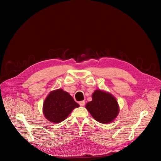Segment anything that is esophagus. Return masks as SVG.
<instances>
[{"instance_id":"obj_1","label":"esophagus","mask_w":161,"mask_h":161,"mask_svg":"<svg viewBox=\"0 0 161 161\" xmlns=\"http://www.w3.org/2000/svg\"><path fill=\"white\" fill-rule=\"evenodd\" d=\"M85 101H81L79 102V104H80L81 106H83L85 105Z\"/></svg>"}]
</instances>
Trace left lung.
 I'll list each match as a JSON object with an SVG mask.
<instances>
[{"label": "left lung", "instance_id": "1", "mask_svg": "<svg viewBox=\"0 0 161 161\" xmlns=\"http://www.w3.org/2000/svg\"><path fill=\"white\" fill-rule=\"evenodd\" d=\"M92 100L86 104V108L97 121L108 124L116 118L119 113L118 103L112 95L100 90L92 94Z\"/></svg>", "mask_w": 161, "mask_h": 161}]
</instances>
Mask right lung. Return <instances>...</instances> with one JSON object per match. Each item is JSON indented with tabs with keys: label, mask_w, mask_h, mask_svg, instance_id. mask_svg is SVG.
Instances as JSON below:
<instances>
[{
	"label": "right lung",
	"mask_w": 161,
	"mask_h": 161,
	"mask_svg": "<svg viewBox=\"0 0 161 161\" xmlns=\"http://www.w3.org/2000/svg\"><path fill=\"white\" fill-rule=\"evenodd\" d=\"M79 106L67 92L58 89L52 92L46 98L43 104V113L49 121L59 123L64 120L75 108Z\"/></svg>",
	"instance_id": "add662e5"
}]
</instances>
